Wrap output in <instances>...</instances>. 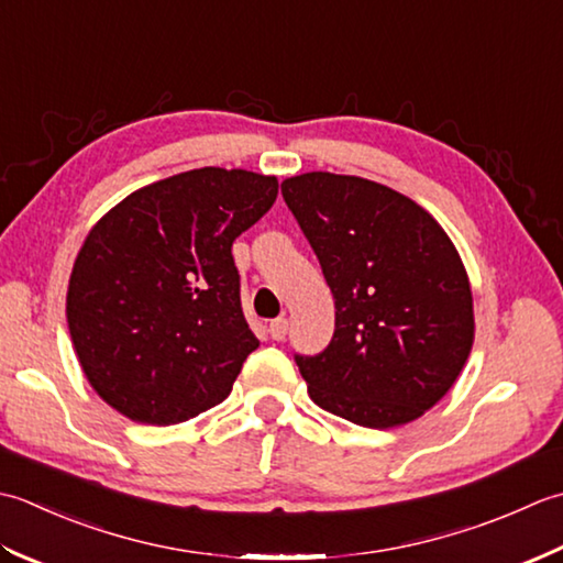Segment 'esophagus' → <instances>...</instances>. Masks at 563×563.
<instances>
[{"instance_id":"34e87169","label":"esophagus","mask_w":563,"mask_h":563,"mask_svg":"<svg viewBox=\"0 0 563 563\" xmlns=\"http://www.w3.org/2000/svg\"><path fill=\"white\" fill-rule=\"evenodd\" d=\"M286 332H289V320L286 318H274L269 323V338L272 340H284Z\"/></svg>"}]
</instances>
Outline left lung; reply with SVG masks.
<instances>
[{
	"label": "left lung",
	"instance_id": "1",
	"mask_svg": "<svg viewBox=\"0 0 563 563\" xmlns=\"http://www.w3.org/2000/svg\"><path fill=\"white\" fill-rule=\"evenodd\" d=\"M282 194L335 298L330 345L296 354L308 396L364 428L418 420L474 345L472 284L450 235L420 203L364 177L306 172Z\"/></svg>",
	"mask_w": 563,
	"mask_h": 563
}]
</instances>
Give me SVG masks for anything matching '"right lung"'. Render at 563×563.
Instances as JSON below:
<instances>
[{
    "instance_id": "obj_1",
    "label": "right lung",
    "mask_w": 563,
    "mask_h": 563,
    "mask_svg": "<svg viewBox=\"0 0 563 563\" xmlns=\"http://www.w3.org/2000/svg\"><path fill=\"white\" fill-rule=\"evenodd\" d=\"M277 177L201 167L129 194L91 228L67 286V328L101 400L175 426L228 398L260 340L240 308L233 240Z\"/></svg>"
}]
</instances>
